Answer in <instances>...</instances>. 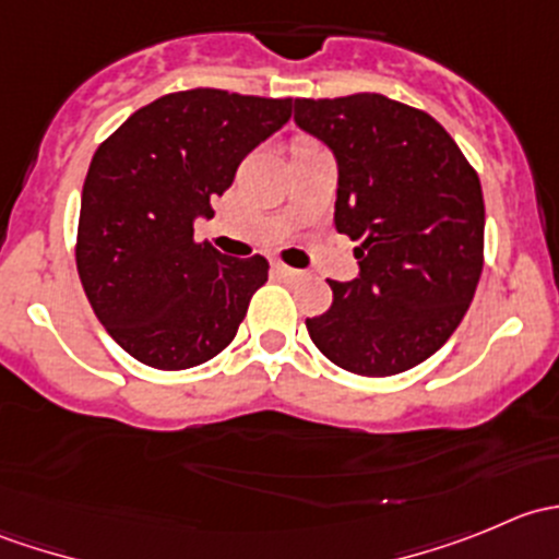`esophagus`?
I'll list each match as a JSON object with an SVG mask.
<instances>
[{"label": "esophagus", "instance_id": "34e87169", "mask_svg": "<svg viewBox=\"0 0 559 559\" xmlns=\"http://www.w3.org/2000/svg\"><path fill=\"white\" fill-rule=\"evenodd\" d=\"M273 273L278 275V278H284V281H300L302 275V270H295V267H289V264H284V262H273Z\"/></svg>", "mask_w": 559, "mask_h": 559}]
</instances>
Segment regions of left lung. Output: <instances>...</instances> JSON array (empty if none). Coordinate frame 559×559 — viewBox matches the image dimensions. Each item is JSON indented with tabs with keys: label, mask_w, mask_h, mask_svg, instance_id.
<instances>
[{
	"label": "left lung",
	"mask_w": 559,
	"mask_h": 559,
	"mask_svg": "<svg viewBox=\"0 0 559 559\" xmlns=\"http://www.w3.org/2000/svg\"><path fill=\"white\" fill-rule=\"evenodd\" d=\"M295 123L337 162L335 229L359 240L308 335L337 368L394 376L460 326L484 267V197L452 134L384 94L295 99Z\"/></svg>",
	"instance_id": "1"
}]
</instances>
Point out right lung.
<instances>
[{
    "mask_svg": "<svg viewBox=\"0 0 559 559\" xmlns=\"http://www.w3.org/2000/svg\"><path fill=\"white\" fill-rule=\"evenodd\" d=\"M292 99L191 88L140 107L94 154L78 222V275L112 341L156 370L233 343L267 259L194 243V222L240 162L278 132Z\"/></svg>",
    "mask_w": 559,
    "mask_h": 559,
    "instance_id": "obj_1",
    "label": "right lung"
}]
</instances>
